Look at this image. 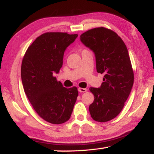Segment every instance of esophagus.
I'll return each mask as SVG.
<instances>
[{"label":"esophagus","instance_id":"34e87169","mask_svg":"<svg viewBox=\"0 0 154 154\" xmlns=\"http://www.w3.org/2000/svg\"><path fill=\"white\" fill-rule=\"evenodd\" d=\"M78 90H79V92H85L87 91V89H86V88H79V89H78Z\"/></svg>","mask_w":154,"mask_h":154}]
</instances>
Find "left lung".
I'll list each match as a JSON object with an SVG mask.
<instances>
[{
	"instance_id": "left-lung-1",
	"label": "left lung",
	"mask_w": 154,
	"mask_h": 154,
	"mask_svg": "<svg viewBox=\"0 0 154 154\" xmlns=\"http://www.w3.org/2000/svg\"><path fill=\"white\" fill-rule=\"evenodd\" d=\"M80 38L94 53L97 71L104 74L100 88H90L94 96L89 106L90 116L97 122L109 121L122 111L133 85L127 47L116 33L104 27L85 31Z\"/></svg>"
}]
</instances>
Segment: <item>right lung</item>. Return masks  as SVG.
Returning <instances> with one entry per match:
<instances>
[{
    "mask_svg": "<svg viewBox=\"0 0 154 154\" xmlns=\"http://www.w3.org/2000/svg\"><path fill=\"white\" fill-rule=\"evenodd\" d=\"M78 34L48 32L37 38L23 58L21 77L25 94L42 119L62 124L70 119L79 95L76 87L66 88L57 81L64 51Z\"/></svg>",
    "mask_w": 154,
    "mask_h": 154,
    "instance_id": "1",
    "label": "right lung"
}]
</instances>
